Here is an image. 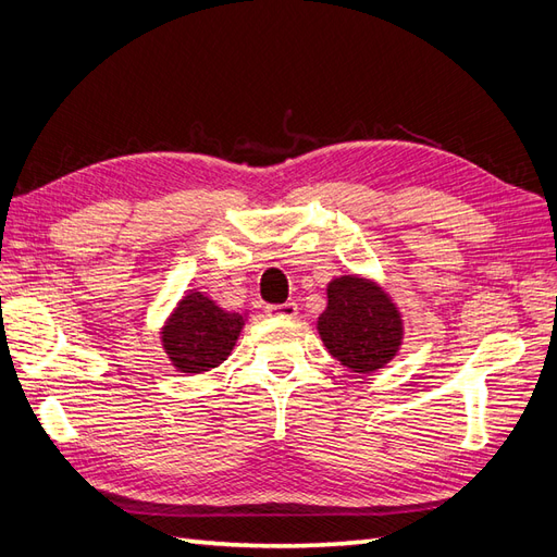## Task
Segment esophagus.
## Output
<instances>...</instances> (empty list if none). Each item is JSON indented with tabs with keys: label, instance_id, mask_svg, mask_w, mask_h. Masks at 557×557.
Returning a JSON list of instances; mask_svg holds the SVG:
<instances>
[{
	"label": "esophagus",
	"instance_id": "1",
	"mask_svg": "<svg viewBox=\"0 0 557 557\" xmlns=\"http://www.w3.org/2000/svg\"><path fill=\"white\" fill-rule=\"evenodd\" d=\"M264 311H267V315H272V318H295L297 315V305H295V301H285V305H269Z\"/></svg>",
	"mask_w": 557,
	"mask_h": 557
}]
</instances>
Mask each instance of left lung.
<instances>
[{
    "label": "left lung",
    "instance_id": "obj_1",
    "mask_svg": "<svg viewBox=\"0 0 557 557\" xmlns=\"http://www.w3.org/2000/svg\"><path fill=\"white\" fill-rule=\"evenodd\" d=\"M315 327L330 356L356 374L379 372L404 339L401 313L391 295L356 274L327 283V309Z\"/></svg>",
    "mask_w": 557,
    "mask_h": 557
}]
</instances>
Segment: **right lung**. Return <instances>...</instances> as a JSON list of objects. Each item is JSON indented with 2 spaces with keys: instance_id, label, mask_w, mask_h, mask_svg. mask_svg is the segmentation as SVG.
Segmentation results:
<instances>
[{
  "instance_id": "right-lung-1",
  "label": "right lung",
  "mask_w": 557,
  "mask_h": 557,
  "mask_svg": "<svg viewBox=\"0 0 557 557\" xmlns=\"http://www.w3.org/2000/svg\"><path fill=\"white\" fill-rule=\"evenodd\" d=\"M246 315L225 311L205 293L185 295L160 332L162 348L181 374H205L227 360Z\"/></svg>"
}]
</instances>
